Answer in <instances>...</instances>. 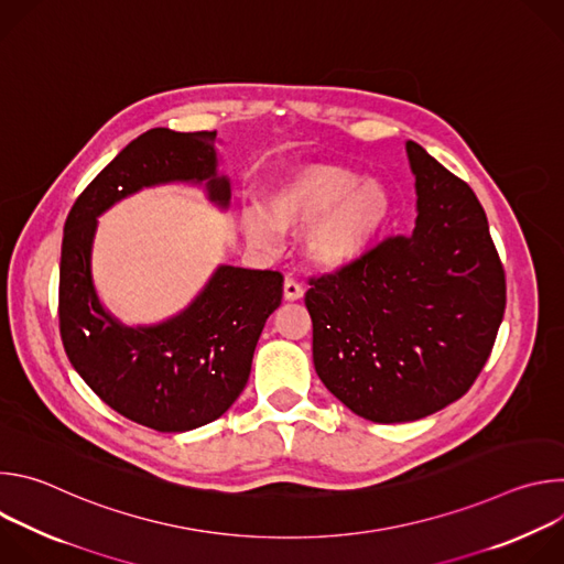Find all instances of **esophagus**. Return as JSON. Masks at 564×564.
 I'll return each instance as SVG.
<instances>
[{
	"label": "esophagus",
	"mask_w": 564,
	"mask_h": 564,
	"mask_svg": "<svg viewBox=\"0 0 564 564\" xmlns=\"http://www.w3.org/2000/svg\"><path fill=\"white\" fill-rule=\"evenodd\" d=\"M283 294L288 301H299V299H303V288L299 285V281L294 276H285Z\"/></svg>",
	"instance_id": "esophagus-1"
}]
</instances>
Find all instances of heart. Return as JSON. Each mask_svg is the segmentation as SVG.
I'll return each instance as SVG.
<instances>
[{"mask_svg": "<svg viewBox=\"0 0 564 564\" xmlns=\"http://www.w3.org/2000/svg\"><path fill=\"white\" fill-rule=\"evenodd\" d=\"M392 198L383 183L364 178L339 165H307L263 198L261 209L243 214L250 243L261 250L279 246V231H301L307 259L324 268L339 270L357 261L372 240L388 227Z\"/></svg>", "mask_w": 564, "mask_h": 564, "instance_id": "b5f03b06", "label": "heart"}]
</instances>
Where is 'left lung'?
I'll return each mask as SVG.
<instances>
[{"label": "left lung", "instance_id": "8db88e82", "mask_svg": "<svg viewBox=\"0 0 564 564\" xmlns=\"http://www.w3.org/2000/svg\"><path fill=\"white\" fill-rule=\"evenodd\" d=\"M417 189L411 236L310 279L318 379L359 417L413 422L459 399L485 368L507 305L487 214L473 189L406 142Z\"/></svg>", "mask_w": 564, "mask_h": 564}]
</instances>
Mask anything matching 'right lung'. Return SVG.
<instances>
[{
	"label": "right lung",
	"mask_w": 564,
	"mask_h": 564,
	"mask_svg": "<svg viewBox=\"0 0 564 564\" xmlns=\"http://www.w3.org/2000/svg\"><path fill=\"white\" fill-rule=\"evenodd\" d=\"M214 142L216 131L149 129L77 196L64 225L57 312L66 357L107 406L160 433L205 426L243 392L261 330L281 305L283 276L223 265L178 316L127 328L98 301L91 243L98 216L149 185L207 183L209 198L227 207Z\"/></svg>",
	"instance_id": "1"
}]
</instances>
